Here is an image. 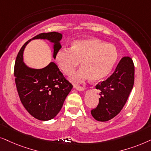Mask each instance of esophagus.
Wrapping results in <instances>:
<instances>
[{"label":"esophagus","mask_w":151,"mask_h":151,"mask_svg":"<svg viewBox=\"0 0 151 151\" xmlns=\"http://www.w3.org/2000/svg\"><path fill=\"white\" fill-rule=\"evenodd\" d=\"M74 88H75L77 90H79V91H83V90H86V88L84 87H81V86H74Z\"/></svg>","instance_id":"1"}]
</instances>
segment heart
<instances>
[{
    "label": "heart",
    "instance_id": "1",
    "mask_svg": "<svg viewBox=\"0 0 151 151\" xmlns=\"http://www.w3.org/2000/svg\"><path fill=\"white\" fill-rule=\"evenodd\" d=\"M117 57L118 52L114 45L87 38L74 41L70 50H59L55 55V61L59 69L68 75L81 62L83 68L70 77L73 83H80L89 77L96 82L105 79L110 73Z\"/></svg>",
    "mask_w": 151,
    "mask_h": 151
}]
</instances>
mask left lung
I'll use <instances>...</instances> for the list:
<instances>
[{
    "instance_id": "left-lung-1",
    "label": "left lung",
    "mask_w": 151,
    "mask_h": 151,
    "mask_svg": "<svg viewBox=\"0 0 151 151\" xmlns=\"http://www.w3.org/2000/svg\"><path fill=\"white\" fill-rule=\"evenodd\" d=\"M134 79L132 60L124 57L112 75L96 86V89L100 90V98L98 106L91 110L94 119L99 122H107L117 115L127 101L133 87Z\"/></svg>"
}]
</instances>
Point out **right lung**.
Segmentation results:
<instances>
[{
  "mask_svg": "<svg viewBox=\"0 0 151 151\" xmlns=\"http://www.w3.org/2000/svg\"><path fill=\"white\" fill-rule=\"evenodd\" d=\"M47 40L52 43L53 58L61 48L62 34L41 33L29 39L18 54L14 65L15 83L21 101L32 116L41 121L55 118L61 110L72 85L65 79L55 62L45 68H32L24 63V50L32 40Z\"/></svg>",
  "mask_w": 151,
  "mask_h": 151,
  "instance_id": "obj_1",
  "label": "right lung"
}]
</instances>
